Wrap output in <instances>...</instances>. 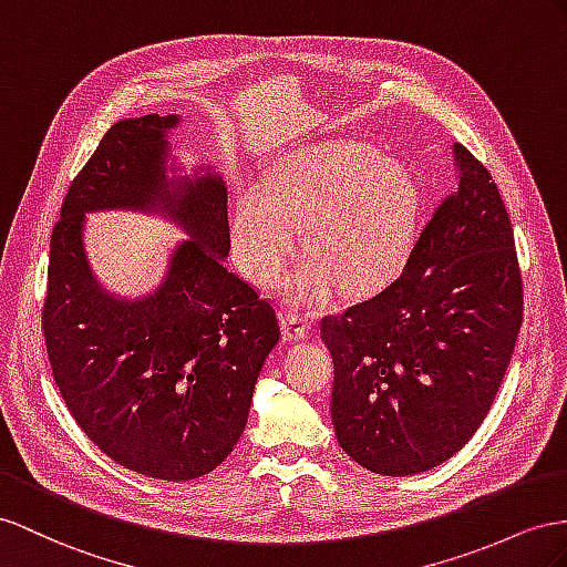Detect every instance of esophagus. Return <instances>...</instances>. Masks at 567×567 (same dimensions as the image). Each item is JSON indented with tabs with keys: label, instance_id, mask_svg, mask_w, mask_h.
I'll return each instance as SVG.
<instances>
[{
	"label": "esophagus",
	"instance_id": "1",
	"mask_svg": "<svg viewBox=\"0 0 567 567\" xmlns=\"http://www.w3.org/2000/svg\"><path fill=\"white\" fill-rule=\"evenodd\" d=\"M280 326H282V332H285L287 340H303V338H307L309 328H311L307 318L299 316V313H289V311L280 313Z\"/></svg>",
	"mask_w": 567,
	"mask_h": 567
}]
</instances>
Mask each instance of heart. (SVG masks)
Here are the masks:
<instances>
[{
  "label": "heart",
  "instance_id": "1",
  "mask_svg": "<svg viewBox=\"0 0 567 567\" xmlns=\"http://www.w3.org/2000/svg\"><path fill=\"white\" fill-rule=\"evenodd\" d=\"M419 186L373 145L336 141L280 159L268 188L249 186L231 217V254L260 287L280 285L307 227L313 254L289 280V299L313 303L332 282L364 295L388 282L410 251Z\"/></svg>",
  "mask_w": 567,
  "mask_h": 567
}]
</instances>
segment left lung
Returning a JSON list of instances; mask_svg holds the SVG:
<instances>
[{"label":"left lung","mask_w":567,"mask_h":567,"mask_svg":"<svg viewBox=\"0 0 567 567\" xmlns=\"http://www.w3.org/2000/svg\"><path fill=\"white\" fill-rule=\"evenodd\" d=\"M457 182L383 292L321 318L332 426L361 467L426 472L486 419L522 326V272L498 186L455 143Z\"/></svg>","instance_id":"1"}]
</instances>
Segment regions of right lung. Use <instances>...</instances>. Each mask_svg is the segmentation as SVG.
Here are the masks:
<instances>
[{"mask_svg":"<svg viewBox=\"0 0 567 567\" xmlns=\"http://www.w3.org/2000/svg\"><path fill=\"white\" fill-rule=\"evenodd\" d=\"M177 114L114 124L71 182L50 239L42 336L54 383L81 431L122 467L186 482L213 472L246 426L254 385L280 340L270 299L225 268L227 188L217 177L169 194ZM163 205L195 239L148 300L117 302L84 264L82 213Z\"/></svg>","mask_w":567,"mask_h":567,"instance_id":"obj_1","label":"right lung"}]
</instances>
